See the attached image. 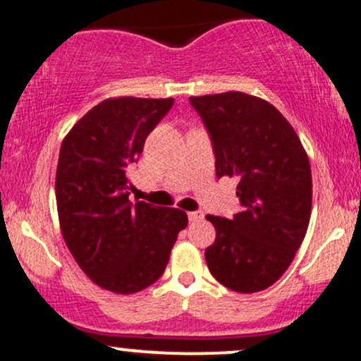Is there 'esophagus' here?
I'll list each match as a JSON object with an SVG mask.
<instances>
[{
  "label": "esophagus",
  "mask_w": 361,
  "mask_h": 361,
  "mask_svg": "<svg viewBox=\"0 0 361 361\" xmlns=\"http://www.w3.org/2000/svg\"><path fill=\"white\" fill-rule=\"evenodd\" d=\"M188 219L192 222H200L204 219V212L202 210H195V212H188Z\"/></svg>",
  "instance_id": "34e87169"
}]
</instances>
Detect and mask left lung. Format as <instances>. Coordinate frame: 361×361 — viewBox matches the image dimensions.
<instances>
[{
	"label": "left lung",
	"instance_id": "1",
	"mask_svg": "<svg viewBox=\"0 0 361 361\" xmlns=\"http://www.w3.org/2000/svg\"><path fill=\"white\" fill-rule=\"evenodd\" d=\"M212 140L215 175L235 176L243 210L233 219L207 215L215 241L207 267L241 293L268 288L287 271L304 241L312 207L305 149L271 103L241 91L192 97Z\"/></svg>",
	"mask_w": 361,
	"mask_h": 361
}]
</instances>
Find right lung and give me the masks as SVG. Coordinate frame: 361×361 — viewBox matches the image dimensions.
<instances>
[{
    "label": "right lung",
    "mask_w": 361,
    "mask_h": 361,
    "mask_svg": "<svg viewBox=\"0 0 361 361\" xmlns=\"http://www.w3.org/2000/svg\"><path fill=\"white\" fill-rule=\"evenodd\" d=\"M173 98H110L98 103L62 140L56 200L62 238L98 287L135 293L159 280L188 217L128 200L127 169Z\"/></svg>",
    "instance_id": "obj_1"
}]
</instances>
